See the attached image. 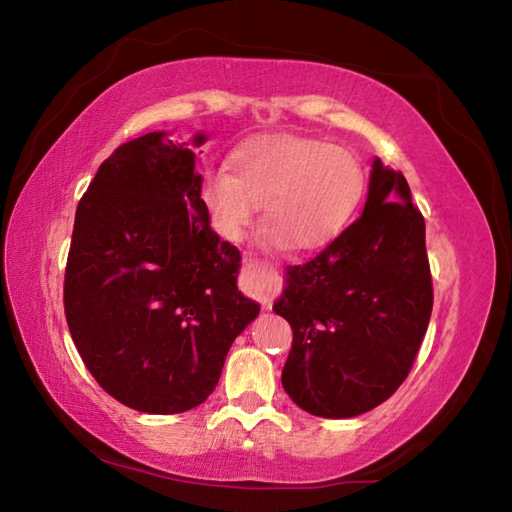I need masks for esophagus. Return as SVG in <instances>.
<instances>
[{"label":"esophagus","instance_id":"obj_1","mask_svg":"<svg viewBox=\"0 0 512 512\" xmlns=\"http://www.w3.org/2000/svg\"><path fill=\"white\" fill-rule=\"evenodd\" d=\"M241 289L244 293H248L250 298H255L262 302V305H271L275 300L277 293L282 291V271L280 266L273 264V262H250L244 266V271H241Z\"/></svg>","mask_w":512,"mask_h":512}]
</instances>
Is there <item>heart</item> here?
Listing matches in <instances>:
<instances>
[{
	"label": "heart",
	"instance_id": "obj_1",
	"mask_svg": "<svg viewBox=\"0 0 512 512\" xmlns=\"http://www.w3.org/2000/svg\"><path fill=\"white\" fill-rule=\"evenodd\" d=\"M232 176L205 178L203 201L216 230L237 241L264 207L266 241L318 250L334 241L357 212L366 173L343 146L302 135H264L232 153Z\"/></svg>",
	"mask_w": 512,
	"mask_h": 512
}]
</instances>
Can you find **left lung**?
Instances as JSON below:
<instances>
[{"mask_svg":"<svg viewBox=\"0 0 512 512\" xmlns=\"http://www.w3.org/2000/svg\"><path fill=\"white\" fill-rule=\"evenodd\" d=\"M431 307L422 212L402 171L375 160L363 214L314 259L289 268L273 307L293 329L284 391L320 418L375 409L409 377Z\"/></svg>","mask_w":512,"mask_h":512,"instance_id":"1","label":"left lung"}]
</instances>
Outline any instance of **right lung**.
Segmentation results:
<instances>
[{
    "label": "right lung",
    "instance_id": "obj_1",
    "mask_svg": "<svg viewBox=\"0 0 512 512\" xmlns=\"http://www.w3.org/2000/svg\"><path fill=\"white\" fill-rule=\"evenodd\" d=\"M194 158L164 133L137 137L101 162L76 207L69 334L103 391L144 413L205 402L259 314L237 289V246L210 228Z\"/></svg>",
    "mask_w": 512,
    "mask_h": 512
}]
</instances>
